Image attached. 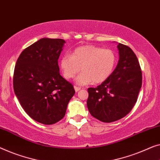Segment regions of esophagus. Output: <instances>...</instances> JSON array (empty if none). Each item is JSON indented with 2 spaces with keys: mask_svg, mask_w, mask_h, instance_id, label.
Instances as JSON below:
<instances>
[{
  "mask_svg": "<svg viewBox=\"0 0 160 160\" xmlns=\"http://www.w3.org/2000/svg\"><path fill=\"white\" fill-rule=\"evenodd\" d=\"M82 89V88L81 87H77V86H74V89H75V91L76 92H78V91H79V90Z\"/></svg>",
  "mask_w": 160,
  "mask_h": 160,
  "instance_id": "1",
  "label": "esophagus"
}]
</instances>
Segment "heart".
<instances>
[{
	"mask_svg": "<svg viewBox=\"0 0 160 160\" xmlns=\"http://www.w3.org/2000/svg\"><path fill=\"white\" fill-rule=\"evenodd\" d=\"M118 57L112 50L104 49L95 45L76 48L71 56L64 55L60 61V68L66 79H71L79 72L76 82L84 85L93 82L100 84L108 79L114 71Z\"/></svg>",
	"mask_w": 160,
	"mask_h": 160,
	"instance_id": "1",
	"label": "heart"
}]
</instances>
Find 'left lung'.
I'll use <instances>...</instances> for the list:
<instances>
[{
  "instance_id": "obj_1",
  "label": "left lung",
  "mask_w": 160,
  "mask_h": 160,
  "mask_svg": "<svg viewBox=\"0 0 160 160\" xmlns=\"http://www.w3.org/2000/svg\"><path fill=\"white\" fill-rule=\"evenodd\" d=\"M118 48L120 59L112 75L97 87L88 89V110L104 122L116 121L128 115L142 85V72L135 53L121 43Z\"/></svg>"
}]
</instances>
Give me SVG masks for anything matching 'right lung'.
<instances>
[{
	"label": "right lung",
	"mask_w": 160,
	"mask_h": 160,
	"mask_svg": "<svg viewBox=\"0 0 160 160\" xmlns=\"http://www.w3.org/2000/svg\"><path fill=\"white\" fill-rule=\"evenodd\" d=\"M64 43L62 39H40L25 48L16 63V96L30 118L45 125L63 118L75 94L73 84L59 72L58 61Z\"/></svg>",
	"instance_id": "right-lung-1"
}]
</instances>
